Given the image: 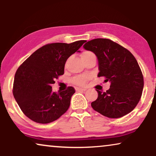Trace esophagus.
<instances>
[{"mask_svg": "<svg viewBox=\"0 0 156 156\" xmlns=\"http://www.w3.org/2000/svg\"><path fill=\"white\" fill-rule=\"evenodd\" d=\"M75 89H76V91H86V88H80V87H76V88H75Z\"/></svg>", "mask_w": 156, "mask_h": 156, "instance_id": "esophagus-1", "label": "esophagus"}]
</instances>
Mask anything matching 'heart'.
<instances>
[{"instance_id": "1", "label": "heart", "mask_w": 156, "mask_h": 156, "mask_svg": "<svg viewBox=\"0 0 156 156\" xmlns=\"http://www.w3.org/2000/svg\"><path fill=\"white\" fill-rule=\"evenodd\" d=\"M90 53H92L90 51H85L82 53L81 58L84 57L85 55H88V54H90ZM88 76H78V77H76V78H74V83H75L78 84V85H83L86 83V82L88 80Z\"/></svg>"}]
</instances>
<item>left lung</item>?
<instances>
[{
    "label": "left lung",
    "instance_id": "left-lung-1",
    "mask_svg": "<svg viewBox=\"0 0 156 156\" xmlns=\"http://www.w3.org/2000/svg\"><path fill=\"white\" fill-rule=\"evenodd\" d=\"M83 48L93 52L98 61V77L104 76L111 86L106 92L98 90L91 103L95 111L111 118L123 117L131 112L140 101L144 86L142 72L129 51L109 39L96 38Z\"/></svg>",
    "mask_w": 156,
    "mask_h": 156
}]
</instances>
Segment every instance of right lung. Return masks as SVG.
<instances>
[{
	"label": "right lung",
	"instance_id": "right-lung-1",
	"mask_svg": "<svg viewBox=\"0 0 156 156\" xmlns=\"http://www.w3.org/2000/svg\"><path fill=\"white\" fill-rule=\"evenodd\" d=\"M86 41L55 43L40 48L30 55L16 73L13 96L21 111L38 123H49L66 113L75 89L55 93L51 85L64 73L66 62Z\"/></svg>",
	"mask_w": 156,
	"mask_h": 156
}]
</instances>
